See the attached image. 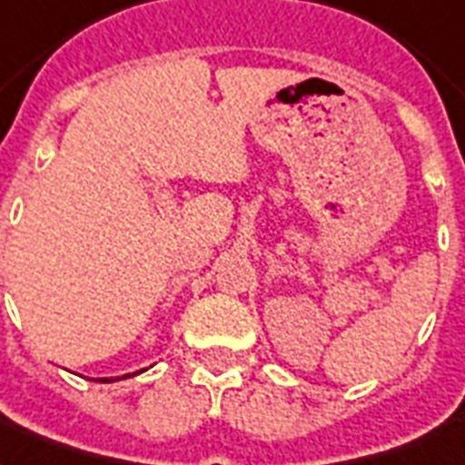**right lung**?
Returning <instances> with one entry per match:
<instances>
[{"mask_svg":"<svg viewBox=\"0 0 465 465\" xmlns=\"http://www.w3.org/2000/svg\"><path fill=\"white\" fill-rule=\"evenodd\" d=\"M98 381H111V379H98Z\"/></svg>","mask_w":465,"mask_h":465,"instance_id":"1","label":"right lung"}]
</instances>
